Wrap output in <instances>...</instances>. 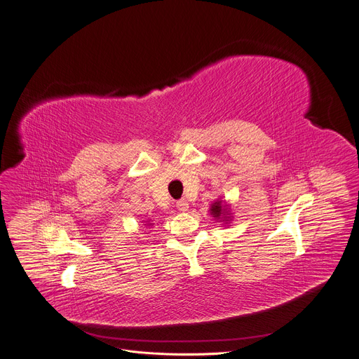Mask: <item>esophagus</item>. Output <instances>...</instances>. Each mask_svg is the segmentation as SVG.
<instances>
[{
	"label": "esophagus",
	"mask_w": 359,
	"mask_h": 359,
	"mask_svg": "<svg viewBox=\"0 0 359 359\" xmlns=\"http://www.w3.org/2000/svg\"><path fill=\"white\" fill-rule=\"evenodd\" d=\"M176 208L180 210V212H187L189 210V202L186 199H182L176 203Z\"/></svg>",
	"instance_id": "34e87169"
}]
</instances>
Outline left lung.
Wrapping results in <instances>:
<instances>
[{"mask_svg": "<svg viewBox=\"0 0 359 359\" xmlns=\"http://www.w3.org/2000/svg\"><path fill=\"white\" fill-rule=\"evenodd\" d=\"M212 217H215V220H219L222 222V224H227L229 226V223L232 222V217H233V213L231 210V205L227 203L226 201H215L212 205H210V209H209Z\"/></svg>", "mask_w": 359, "mask_h": 359, "instance_id": "8db88e82", "label": "left lung"}]
</instances>
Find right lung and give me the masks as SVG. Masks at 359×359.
Segmentation results:
<instances>
[{"instance_id":"1","label":"right lung","mask_w":359,"mask_h":359,"mask_svg":"<svg viewBox=\"0 0 359 359\" xmlns=\"http://www.w3.org/2000/svg\"><path fill=\"white\" fill-rule=\"evenodd\" d=\"M153 220L151 219H149V220H143V223H144V227H151L154 223H151Z\"/></svg>"}]
</instances>
